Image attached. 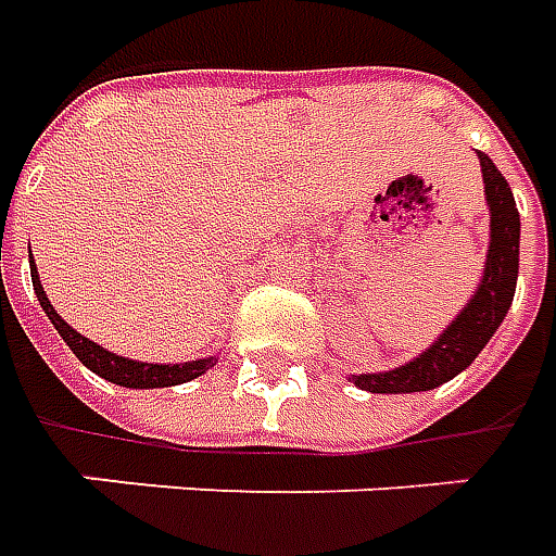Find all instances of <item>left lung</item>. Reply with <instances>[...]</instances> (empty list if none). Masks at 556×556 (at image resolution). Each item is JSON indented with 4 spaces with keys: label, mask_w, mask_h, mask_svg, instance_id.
<instances>
[{
    "label": "left lung",
    "mask_w": 556,
    "mask_h": 556,
    "mask_svg": "<svg viewBox=\"0 0 556 556\" xmlns=\"http://www.w3.org/2000/svg\"><path fill=\"white\" fill-rule=\"evenodd\" d=\"M482 179H485V200L491 212V242L482 281L476 287L473 299L460 308L455 320L448 323L434 344L422 350L407 365H397L392 371L353 374V383L365 392L377 395H407V392H428L448 383L470 362L482 353L494 338L497 326L506 320L511 308L515 285H518V248H521V218L515 208L509 182L494 167L485 152H479Z\"/></svg>",
    "instance_id": "obj_1"
}]
</instances>
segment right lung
I'll return each instance as SVG.
<instances>
[{
    "label": "right lung",
    "mask_w": 556,
    "mask_h": 556,
    "mask_svg": "<svg viewBox=\"0 0 556 556\" xmlns=\"http://www.w3.org/2000/svg\"><path fill=\"white\" fill-rule=\"evenodd\" d=\"M29 271H33L35 296L41 302V308H45V314L50 317V323L56 326V332L62 334V341L68 344L71 353H74L89 371H96L98 377H104L110 383L125 386V389H164V386L188 383V380L206 374L208 368L215 365V356H206V359L194 362H176V365H159V362H137L110 353V350H104L101 344H96V341H89V338L77 332V329H71L68 323L59 317L56 308H53L50 299H47L45 287H41L38 269H35V260H29Z\"/></svg>",
    "instance_id": "right-lung-1"
}]
</instances>
